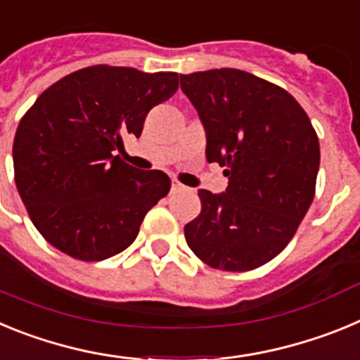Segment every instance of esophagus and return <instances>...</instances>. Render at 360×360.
Masks as SVG:
<instances>
[{"mask_svg":"<svg viewBox=\"0 0 360 360\" xmlns=\"http://www.w3.org/2000/svg\"><path fill=\"white\" fill-rule=\"evenodd\" d=\"M171 189H173V193H180V191H187V187L178 182V180H173V187Z\"/></svg>","mask_w":360,"mask_h":360,"instance_id":"34e87169","label":"esophagus"}]
</instances>
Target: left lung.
<instances>
[{"label":"left lung","instance_id":"obj_1","mask_svg":"<svg viewBox=\"0 0 360 360\" xmlns=\"http://www.w3.org/2000/svg\"><path fill=\"white\" fill-rule=\"evenodd\" d=\"M207 133L209 162L224 165V195L200 189L202 212L184 227L205 265L247 272L294 238L316 195L319 139L307 111L283 90L234 68L180 75Z\"/></svg>","mask_w":360,"mask_h":360}]
</instances>
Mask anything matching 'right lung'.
Listing matches in <instances>:
<instances>
[{"label":"right lung","instance_id":"right-lung-1","mask_svg":"<svg viewBox=\"0 0 360 360\" xmlns=\"http://www.w3.org/2000/svg\"><path fill=\"white\" fill-rule=\"evenodd\" d=\"M178 73L95 65L53 82L15 129L14 180L32 224L56 249L101 262L128 249L171 189L162 171L115 155L141 136L149 110L173 97Z\"/></svg>","mask_w":360,"mask_h":360}]
</instances>
